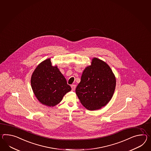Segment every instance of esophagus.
<instances>
[{
	"mask_svg": "<svg viewBox=\"0 0 151 151\" xmlns=\"http://www.w3.org/2000/svg\"><path fill=\"white\" fill-rule=\"evenodd\" d=\"M71 89H72V90L73 91H74L75 88H76V85H72L71 86Z\"/></svg>",
	"mask_w": 151,
	"mask_h": 151,
	"instance_id": "obj_1",
	"label": "esophagus"
}]
</instances>
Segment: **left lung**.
<instances>
[{
  "instance_id": "1",
  "label": "left lung",
  "mask_w": 151,
  "mask_h": 151,
  "mask_svg": "<svg viewBox=\"0 0 151 151\" xmlns=\"http://www.w3.org/2000/svg\"><path fill=\"white\" fill-rule=\"evenodd\" d=\"M116 84V77L110 67L94 58L91 65L85 68L75 91L83 106L89 110H96L110 101Z\"/></svg>"
}]
</instances>
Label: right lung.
Listing matches in <instances>:
<instances>
[{
  "label": "right lung",
  "mask_w": 151,
  "mask_h": 151,
  "mask_svg": "<svg viewBox=\"0 0 151 151\" xmlns=\"http://www.w3.org/2000/svg\"><path fill=\"white\" fill-rule=\"evenodd\" d=\"M31 86L37 100L46 106H54L71 90L66 79L50 58L37 66L31 77Z\"/></svg>",
  "instance_id": "obj_1"
}]
</instances>
